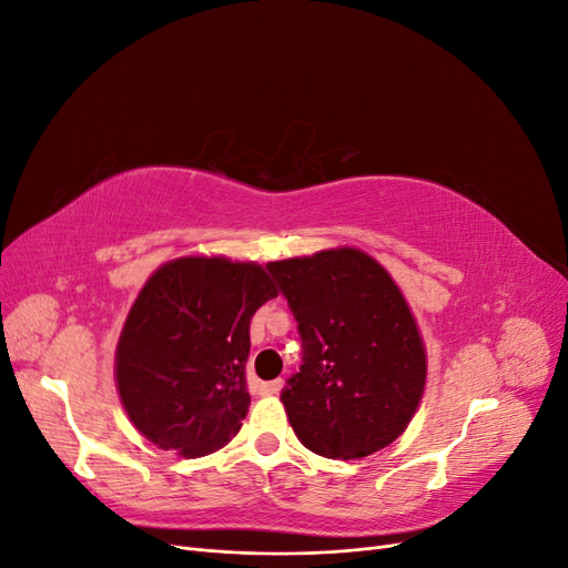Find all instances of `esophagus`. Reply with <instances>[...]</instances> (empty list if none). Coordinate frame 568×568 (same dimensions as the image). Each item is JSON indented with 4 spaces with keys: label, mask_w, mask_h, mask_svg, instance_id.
<instances>
[{
    "label": "esophagus",
    "mask_w": 568,
    "mask_h": 568,
    "mask_svg": "<svg viewBox=\"0 0 568 568\" xmlns=\"http://www.w3.org/2000/svg\"><path fill=\"white\" fill-rule=\"evenodd\" d=\"M282 386H284V382H282V379H274V382H265V384H261V386H257V390H261V395H274V393H280V390H282Z\"/></svg>",
    "instance_id": "esophagus-1"
}]
</instances>
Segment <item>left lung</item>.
Returning <instances> with one entry per match:
<instances>
[{
  "label": "left lung",
  "instance_id": "left-lung-1",
  "mask_svg": "<svg viewBox=\"0 0 568 568\" xmlns=\"http://www.w3.org/2000/svg\"><path fill=\"white\" fill-rule=\"evenodd\" d=\"M298 322L303 365L282 390L307 450L367 457L398 438L422 400L426 353L390 274L357 248L267 265Z\"/></svg>",
  "mask_w": 568,
  "mask_h": 568
}]
</instances>
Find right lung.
<instances>
[{
	"label": "right lung",
	"instance_id": "right-lung-1",
	"mask_svg": "<svg viewBox=\"0 0 568 568\" xmlns=\"http://www.w3.org/2000/svg\"><path fill=\"white\" fill-rule=\"evenodd\" d=\"M277 298L270 274L227 257H180L136 296L115 351L130 422L163 450L203 457L242 428L251 317Z\"/></svg>",
	"mask_w": 568,
	"mask_h": 568
}]
</instances>
